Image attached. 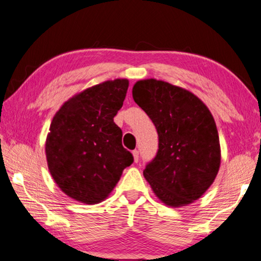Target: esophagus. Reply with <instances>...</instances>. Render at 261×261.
<instances>
[{"label": "esophagus", "instance_id": "esophagus-1", "mask_svg": "<svg viewBox=\"0 0 261 261\" xmlns=\"http://www.w3.org/2000/svg\"><path fill=\"white\" fill-rule=\"evenodd\" d=\"M133 156H134V161L138 162L139 161V150L138 149L133 150Z\"/></svg>", "mask_w": 261, "mask_h": 261}]
</instances>
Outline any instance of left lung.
<instances>
[{
  "instance_id": "8db88e82",
  "label": "left lung",
  "mask_w": 261,
  "mask_h": 261,
  "mask_svg": "<svg viewBox=\"0 0 261 261\" xmlns=\"http://www.w3.org/2000/svg\"><path fill=\"white\" fill-rule=\"evenodd\" d=\"M133 99L152 120L156 155L143 175L159 199L179 207L199 199L220 167V143L208 108L194 94L154 79L138 81Z\"/></svg>"
}]
</instances>
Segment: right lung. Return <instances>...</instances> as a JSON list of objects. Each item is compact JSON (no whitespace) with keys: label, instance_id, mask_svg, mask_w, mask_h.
Listing matches in <instances>:
<instances>
[{"label":"right lung","instance_id":"obj_1","mask_svg":"<svg viewBox=\"0 0 261 261\" xmlns=\"http://www.w3.org/2000/svg\"><path fill=\"white\" fill-rule=\"evenodd\" d=\"M128 80L106 81L77 94L60 108L46 142L48 168L62 192L77 201H102L134 158L122 146L114 116Z\"/></svg>","mask_w":261,"mask_h":261}]
</instances>
